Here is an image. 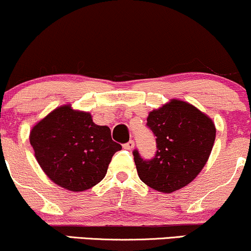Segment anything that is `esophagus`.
<instances>
[{
  "mask_svg": "<svg viewBox=\"0 0 251 251\" xmlns=\"http://www.w3.org/2000/svg\"><path fill=\"white\" fill-rule=\"evenodd\" d=\"M123 148L125 150H128V151H129V150H132L134 148V142H133V140H129V142L124 144Z\"/></svg>",
  "mask_w": 251,
  "mask_h": 251,
  "instance_id": "obj_1",
  "label": "esophagus"
}]
</instances>
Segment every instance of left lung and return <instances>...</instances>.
Here are the masks:
<instances>
[{"label":"left lung","mask_w":251,"mask_h":251,"mask_svg":"<svg viewBox=\"0 0 251 251\" xmlns=\"http://www.w3.org/2000/svg\"><path fill=\"white\" fill-rule=\"evenodd\" d=\"M146 126L155 137L157 151L144 159L133 151L138 176L146 185L170 194L195 179L205 165L216 138L212 120L195 106L172 100L150 112Z\"/></svg>","instance_id":"left-lung-1"}]
</instances>
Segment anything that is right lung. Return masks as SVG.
<instances>
[{"label":"right lung","mask_w":251,"mask_h":251,"mask_svg":"<svg viewBox=\"0 0 251 251\" xmlns=\"http://www.w3.org/2000/svg\"><path fill=\"white\" fill-rule=\"evenodd\" d=\"M30 144L45 174L71 191H85L102 180L122 145L107 126L96 125L86 112L71 106L54 109L30 132Z\"/></svg>","instance_id":"obj_1"}]
</instances>
